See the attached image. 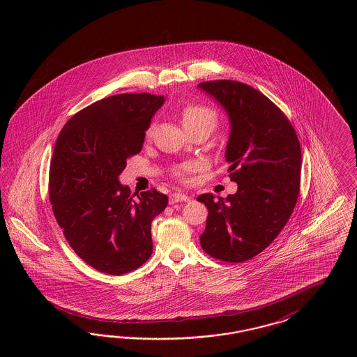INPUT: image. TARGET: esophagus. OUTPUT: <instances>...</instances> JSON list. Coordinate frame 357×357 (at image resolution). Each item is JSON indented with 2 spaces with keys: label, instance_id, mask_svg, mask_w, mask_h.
<instances>
[{
  "label": "esophagus",
  "instance_id": "34e87169",
  "mask_svg": "<svg viewBox=\"0 0 357 357\" xmlns=\"http://www.w3.org/2000/svg\"><path fill=\"white\" fill-rule=\"evenodd\" d=\"M190 201V197L183 192H174L171 194L170 204H178V202H187Z\"/></svg>",
  "mask_w": 357,
  "mask_h": 357
}]
</instances>
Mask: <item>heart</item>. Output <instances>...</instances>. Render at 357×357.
Wrapping results in <instances>:
<instances>
[{"label":"heart","instance_id":"1","mask_svg":"<svg viewBox=\"0 0 357 357\" xmlns=\"http://www.w3.org/2000/svg\"><path fill=\"white\" fill-rule=\"evenodd\" d=\"M181 118H182V124L186 128L187 132L195 131V130H207L213 131L217 124H218V114L217 111L202 102H187L181 109ZM151 130L149 131V134ZM195 169L194 165L186 163L181 165L174 169V175L179 179H185L187 174Z\"/></svg>","mask_w":357,"mask_h":357}]
</instances>
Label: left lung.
Listing matches in <instances>:
<instances>
[{
    "instance_id": "1",
    "label": "left lung",
    "mask_w": 357,
    "mask_h": 357,
    "mask_svg": "<svg viewBox=\"0 0 357 357\" xmlns=\"http://www.w3.org/2000/svg\"><path fill=\"white\" fill-rule=\"evenodd\" d=\"M229 114L226 150L236 194H202L208 208L199 237L207 255L243 262L265 250L289 221L300 194L301 147L287 115L264 93L234 80L199 83Z\"/></svg>"
}]
</instances>
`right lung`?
<instances>
[{"label":"right lung","instance_id":"1","mask_svg":"<svg viewBox=\"0 0 357 357\" xmlns=\"http://www.w3.org/2000/svg\"><path fill=\"white\" fill-rule=\"evenodd\" d=\"M165 96L120 93L66 123L51 159L50 201L69 246L89 266L120 275L153 255L151 222L169 204L155 188L135 198L119 183L127 159L142 151Z\"/></svg>","mask_w":357,"mask_h":357}]
</instances>
